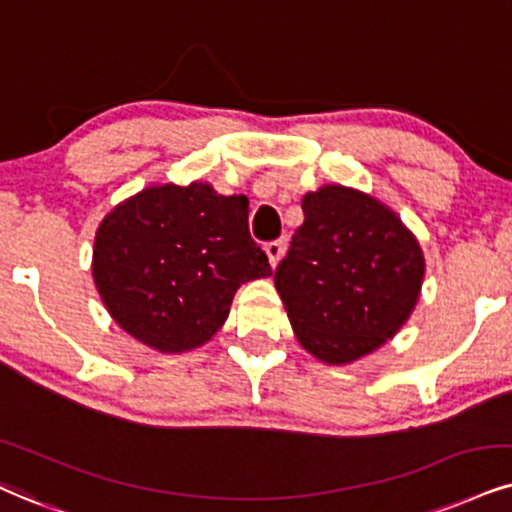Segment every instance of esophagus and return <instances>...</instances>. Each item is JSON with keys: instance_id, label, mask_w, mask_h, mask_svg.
Masks as SVG:
<instances>
[{"instance_id": "obj_1", "label": "esophagus", "mask_w": 512, "mask_h": 512, "mask_svg": "<svg viewBox=\"0 0 512 512\" xmlns=\"http://www.w3.org/2000/svg\"><path fill=\"white\" fill-rule=\"evenodd\" d=\"M266 254L270 258V266H277V261H280L282 254H285V239H273V242L266 244Z\"/></svg>"}]
</instances>
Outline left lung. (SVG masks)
<instances>
[{
    "label": "left lung",
    "instance_id": "8db88e82",
    "mask_svg": "<svg viewBox=\"0 0 512 512\" xmlns=\"http://www.w3.org/2000/svg\"><path fill=\"white\" fill-rule=\"evenodd\" d=\"M301 208L275 287L306 351L334 365L356 361L406 323L425 258L401 220L356 189L327 185Z\"/></svg>",
    "mask_w": 512,
    "mask_h": 512
}]
</instances>
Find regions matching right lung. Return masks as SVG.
<instances>
[{"label": "right lung", "mask_w": 512, "mask_h": 512, "mask_svg": "<svg viewBox=\"0 0 512 512\" xmlns=\"http://www.w3.org/2000/svg\"><path fill=\"white\" fill-rule=\"evenodd\" d=\"M94 282L125 332L163 353L220 330L244 282L273 273L251 239L249 199L211 185L149 187L116 206L94 239Z\"/></svg>", "instance_id": "right-lung-1"}]
</instances>
